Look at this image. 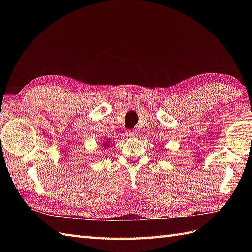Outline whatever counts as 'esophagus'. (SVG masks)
<instances>
[{
    "mask_svg": "<svg viewBox=\"0 0 252 252\" xmlns=\"http://www.w3.org/2000/svg\"><path fill=\"white\" fill-rule=\"evenodd\" d=\"M136 135H138L136 130H127L125 132V138H134Z\"/></svg>",
    "mask_w": 252,
    "mask_h": 252,
    "instance_id": "34e87169",
    "label": "esophagus"
}]
</instances>
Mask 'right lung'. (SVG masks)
I'll return each instance as SVG.
<instances>
[{"label": "right lung", "mask_w": 252, "mask_h": 252, "mask_svg": "<svg viewBox=\"0 0 252 252\" xmlns=\"http://www.w3.org/2000/svg\"><path fill=\"white\" fill-rule=\"evenodd\" d=\"M104 145H105V146H108V145H109V142H106Z\"/></svg>", "instance_id": "right-lung-1"}]
</instances>
